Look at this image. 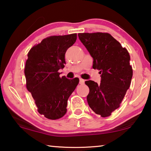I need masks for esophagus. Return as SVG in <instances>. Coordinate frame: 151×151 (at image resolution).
<instances>
[{"instance_id":"1","label":"esophagus","mask_w":151,"mask_h":151,"mask_svg":"<svg viewBox=\"0 0 151 151\" xmlns=\"http://www.w3.org/2000/svg\"><path fill=\"white\" fill-rule=\"evenodd\" d=\"M85 80H84V79H83V78H80V81H79V82H80V84H81V85H83V84L84 83H85Z\"/></svg>"}]
</instances>
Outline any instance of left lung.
I'll return each instance as SVG.
<instances>
[{
    "mask_svg": "<svg viewBox=\"0 0 151 151\" xmlns=\"http://www.w3.org/2000/svg\"><path fill=\"white\" fill-rule=\"evenodd\" d=\"M78 36L93 58V68L101 75L99 85L85 81L89 88L88 104L96 114L109 116L120 106L131 85L129 53L109 33H78Z\"/></svg>",
    "mask_w": 151,
    "mask_h": 151,
    "instance_id": "8db88e82",
    "label": "left lung"
}]
</instances>
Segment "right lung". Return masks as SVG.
Here are the masks:
<instances>
[{"label":"right lung","mask_w":151,"mask_h":151,"mask_svg":"<svg viewBox=\"0 0 151 151\" xmlns=\"http://www.w3.org/2000/svg\"><path fill=\"white\" fill-rule=\"evenodd\" d=\"M76 34L51 36L33 47L24 67L27 88L32 94L38 112L56 120L66 114L68 99L79 83L78 78L60 77L65 67V53L76 42Z\"/></svg>","instance_id":"right-lung-1"}]
</instances>
